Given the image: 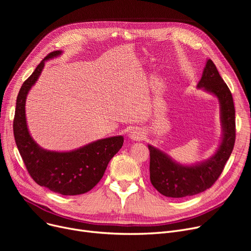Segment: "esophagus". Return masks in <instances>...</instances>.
Returning a JSON list of instances; mask_svg holds the SVG:
<instances>
[{"label": "esophagus", "instance_id": "esophagus-1", "mask_svg": "<svg viewBox=\"0 0 251 251\" xmlns=\"http://www.w3.org/2000/svg\"><path fill=\"white\" fill-rule=\"evenodd\" d=\"M129 138L133 141L137 140H142L144 138V132L140 128H135L130 131L129 133Z\"/></svg>", "mask_w": 251, "mask_h": 251}]
</instances>
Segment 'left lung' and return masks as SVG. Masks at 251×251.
Returning a JSON list of instances; mask_svg holds the SVG:
<instances>
[{"instance_id":"1","label":"left lung","mask_w":251,"mask_h":251,"mask_svg":"<svg viewBox=\"0 0 251 251\" xmlns=\"http://www.w3.org/2000/svg\"><path fill=\"white\" fill-rule=\"evenodd\" d=\"M197 88L219 100L221 141L212 156L190 165L180 164L164 151L149 144L151 182L157 191L167 197L181 199L208 189L221 175L234 148L235 108L232 94L210 59L206 60Z\"/></svg>"}]
</instances>
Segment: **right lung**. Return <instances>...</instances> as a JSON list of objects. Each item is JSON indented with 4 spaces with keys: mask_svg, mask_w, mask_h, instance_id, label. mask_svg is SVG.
<instances>
[{
    "mask_svg": "<svg viewBox=\"0 0 251 251\" xmlns=\"http://www.w3.org/2000/svg\"><path fill=\"white\" fill-rule=\"evenodd\" d=\"M62 54L63 50L49 54L22 84L16 100L13 130L26 169L38 185L62 195H78L91 190L100 182L109 162L122 148L124 137L102 138L67 151L45 150L32 138L26 121V98L41 76L46 62Z\"/></svg>",
    "mask_w": 251,
    "mask_h": 251,
    "instance_id": "right-lung-1",
    "label": "right lung"
}]
</instances>
